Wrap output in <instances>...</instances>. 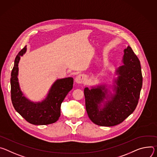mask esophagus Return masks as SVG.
I'll list each match as a JSON object with an SVG mask.
<instances>
[{
  "mask_svg": "<svg viewBox=\"0 0 157 157\" xmlns=\"http://www.w3.org/2000/svg\"><path fill=\"white\" fill-rule=\"evenodd\" d=\"M85 77L82 74L78 75L75 77V82L77 83H83L85 82Z\"/></svg>",
  "mask_w": 157,
  "mask_h": 157,
  "instance_id": "1",
  "label": "esophagus"
}]
</instances>
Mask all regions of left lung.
Returning a JSON list of instances; mask_svg holds the SVG:
<instances>
[{
    "label": "left lung",
    "mask_w": 157,
    "mask_h": 157,
    "mask_svg": "<svg viewBox=\"0 0 157 157\" xmlns=\"http://www.w3.org/2000/svg\"><path fill=\"white\" fill-rule=\"evenodd\" d=\"M123 65L116 68L112 85L98 84L84 89L85 107L95 124L112 127L135 110L142 87L140 62L130 46L124 50Z\"/></svg>",
    "instance_id": "8db88e82"
}]
</instances>
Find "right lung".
Wrapping results in <instances>:
<instances>
[{"mask_svg": "<svg viewBox=\"0 0 157 157\" xmlns=\"http://www.w3.org/2000/svg\"><path fill=\"white\" fill-rule=\"evenodd\" d=\"M26 46L15 57L11 73V99L15 110L28 122L36 125H45L56 122L60 116V107L65 97L73 88L74 78L57 79L45 97L40 101H33L27 98L20 87L18 79L19 63L25 54Z\"/></svg>", "mask_w": 157, "mask_h": 157, "instance_id": "right-lung-1", "label": "right lung"}]
</instances>
